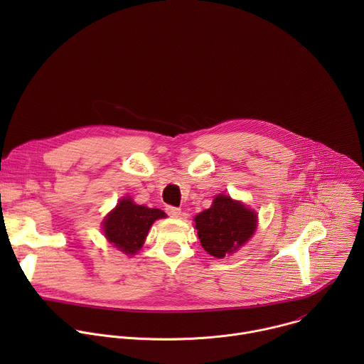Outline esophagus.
<instances>
[{"instance_id":"esophagus-1","label":"esophagus","mask_w":364,"mask_h":364,"mask_svg":"<svg viewBox=\"0 0 364 364\" xmlns=\"http://www.w3.org/2000/svg\"><path fill=\"white\" fill-rule=\"evenodd\" d=\"M166 212L171 218H178L181 215V210L178 209V207H174V205H167L166 207Z\"/></svg>"}]
</instances>
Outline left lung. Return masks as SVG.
<instances>
[{
	"label": "left lung",
	"mask_w": 364,
	"mask_h": 364,
	"mask_svg": "<svg viewBox=\"0 0 364 364\" xmlns=\"http://www.w3.org/2000/svg\"><path fill=\"white\" fill-rule=\"evenodd\" d=\"M194 222L203 249L222 259L235 253L252 237L257 226V215L242 201L218 194L210 209L198 213Z\"/></svg>",
	"instance_id": "obj_1"
}]
</instances>
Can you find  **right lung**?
I'll return each mask as SVG.
<instances>
[{
    "instance_id": "add662e5",
    "label": "right lung",
    "mask_w": 364,
    "mask_h": 364,
    "mask_svg": "<svg viewBox=\"0 0 364 364\" xmlns=\"http://www.w3.org/2000/svg\"><path fill=\"white\" fill-rule=\"evenodd\" d=\"M163 218H166L163 210L135 204L131 197H125L119 200L102 226L105 237L115 247L127 255H135L142 247L152 223Z\"/></svg>"
}]
</instances>
